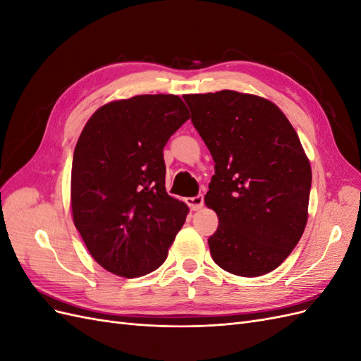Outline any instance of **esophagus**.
I'll return each instance as SVG.
<instances>
[{"label":"esophagus","mask_w":361,"mask_h":361,"mask_svg":"<svg viewBox=\"0 0 361 361\" xmlns=\"http://www.w3.org/2000/svg\"><path fill=\"white\" fill-rule=\"evenodd\" d=\"M203 203H204V199H203L202 194L195 195V197L187 199V204L191 207V211H199V209H202Z\"/></svg>","instance_id":"1"}]
</instances>
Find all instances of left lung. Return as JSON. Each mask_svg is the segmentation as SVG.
Here are the masks:
<instances>
[{"label":"left lung","mask_w":361,"mask_h":361,"mask_svg":"<svg viewBox=\"0 0 361 361\" xmlns=\"http://www.w3.org/2000/svg\"><path fill=\"white\" fill-rule=\"evenodd\" d=\"M215 162L204 203L218 215L211 256L241 277L280 267L307 224L312 169L288 117L256 94H185Z\"/></svg>","instance_id":"obj_1"}]
</instances>
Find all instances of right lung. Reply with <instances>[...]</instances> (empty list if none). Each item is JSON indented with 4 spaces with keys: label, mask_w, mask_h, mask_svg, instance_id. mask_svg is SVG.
I'll return each instance as SVG.
<instances>
[{
    "label": "right lung",
    "mask_w": 361,
    "mask_h": 361,
    "mask_svg": "<svg viewBox=\"0 0 361 361\" xmlns=\"http://www.w3.org/2000/svg\"><path fill=\"white\" fill-rule=\"evenodd\" d=\"M190 118L174 94H140L102 105L75 146L71 206L92 257L116 276L159 268L188 215L166 191L162 150Z\"/></svg>",
    "instance_id": "right-lung-1"
}]
</instances>
